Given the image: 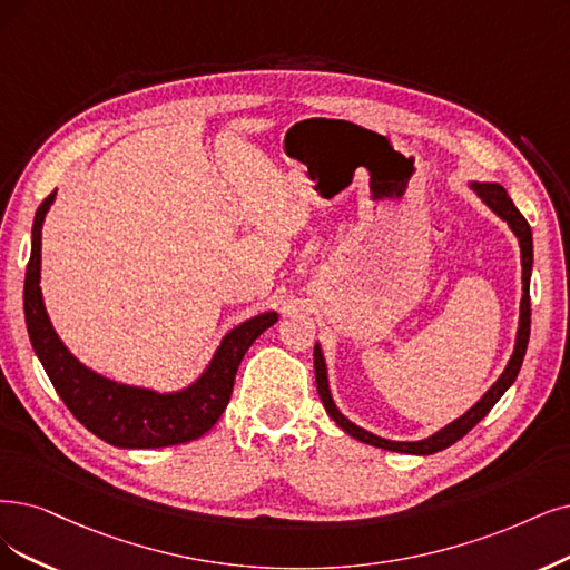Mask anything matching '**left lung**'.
Instances as JSON below:
<instances>
[{
  "mask_svg": "<svg viewBox=\"0 0 570 570\" xmlns=\"http://www.w3.org/2000/svg\"><path fill=\"white\" fill-rule=\"evenodd\" d=\"M474 193L489 204V208H493L495 214L512 227V232L519 239L521 246V282H523V296H521V317H519V331H517V345H514V354L508 364V368L502 371V375L495 381V385L483 394L479 402L458 420H453L451 425H446L444 430H439L436 434L423 439V441H390L383 436H375L362 428H356L354 423L335 409L333 399H331V390H328V377H326V364H324V354L320 350V345H314V377H317V392L322 404L326 409V413L335 420V425L341 430H345L350 436L364 441L368 446L375 449H385V451H396V453H411V455H430L436 451H444L451 444H455L458 439L465 436L483 415H489V411L498 404V399L508 392V387L517 381L519 368L523 364L525 356V347H529V335H531V269H533V235H531V225L525 223V218L519 214V208L514 206V202L510 199V195L504 193L502 185L495 183H472Z\"/></svg>",
  "mask_w": 570,
  "mask_h": 570,
  "instance_id": "8db88e82",
  "label": "left lung"
}]
</instances>
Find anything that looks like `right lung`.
<instances>
[{
  "label": "right lung",
  "mask_w": 570,
  "mask_h": 570,
  "mask_svg": "<svg viewBox=\"0 0 570 570\" xmlns=\"http://www.w3.org/2000/svg\"><path fill=\"white\" fill-rule=\"evenodd\" d=\"M53 197L56 189L39 204L35 214L23 305L30 343L62 404L89 432L119 449H161L199 439L218 423L246 350L265 328L279 320L277 312L258 314L232 328L199 381L183 392L159 394L108 381L79 364L60 343L41 301V225Z\"/></svg>",
  "instance_id": "1"
}]
</instances>
